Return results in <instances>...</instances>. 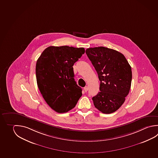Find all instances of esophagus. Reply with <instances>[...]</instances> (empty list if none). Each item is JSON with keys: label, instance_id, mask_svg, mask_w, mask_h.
I'll use <instances>...</instances> for the list:
<instances>
[{"label": "esophagus", "instance_id": "1", "mask_svg": "<svg viewBox=\"0 0 158 158\" xmlns=\"http://www.w3.org/2000/svg\"><path fill=\"white\" fill-rule=\"evenodd\" d=\"M84 91H85V92H87V91H88V89H89V87H88V86H85V87H84Z\"/></svg>", "mask_w": 158, "mask_h": 158}]
</instances>
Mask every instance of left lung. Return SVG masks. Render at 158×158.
Listing matches in <instances>:
<instances>
[{"label": "left lung", "instance_id": "obj_1", "mask_svg": "<svg viewBox=\"0 0 158 158\" xmlns=\"http://www.w3.org/2000/svg\"><path fill=\"white\" fill-rule=\"evenodd\" d=\"M86 53L100 81V92L92 98L94 106L103 114L118 110L129 93L131 67L120 52L104 47L89 48Z\"/></svg>", "mask_w": 158, "mask_h": 158}]
</instances>
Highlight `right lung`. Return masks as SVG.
Segmentation results:
<instances>
[{"mask_svg": "<svg viewBox=\"0 0 158 158\" xmlns=\"http://www.w3.org/2000/svg\"><path fill=\"white\" fill-rule=\"evenodd\" d=\"M84 48L50 46L38 58L35 73L38 89L47 103L58 113L75 107L82 95L74 79L73 66Z\"/></svg>", "mask_w": 158, "mask_h": 158, "instance_id": "1", "label": "right lung"}]
</instances>
